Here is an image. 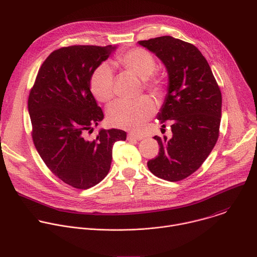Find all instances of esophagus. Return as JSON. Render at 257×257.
Wrapping results in <instances>:
<instances>
[{
	"label": "esophagus",
	"instance_id": "34e87169",
	"mask_svg": "<svg viewBox=\"0 0 257 257\" xmlns=\"http://www.w3.org/2000/svg\"><path fill=\"white\" fill-rule=\"evenodd\" d=\"M141 140L143 139V136L142 135H139V134H135V133H129L128 134V140Z\"/></svg>",
	"mask_w": 257,
	"mask_h": 257
}]
</instances>
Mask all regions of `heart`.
I'll return each mask as SVG.
<instances>
[{"mask_svg":"<svg viewBox=\"0 0 257 257\" xmlns=\"http://www.w3.org/2000/svg\"><path fill=\"white\" fill-rule=\"evenodd\" d=\"M115 63L131 74L142 79V86L157 98L167 94L165 76L156 71L154 55L143 48H134L117 56ZM114 75L107 65L98 66L90 78V90L94 97L104 103L114 98ZM156 111V105L149 96H141L134 101H117L109 106L107 120L109 124L128 130H138L148 122Z\"/></svg>","mask_w":257,"mask_h":257,"instance_id":"obj_1","label":"heart"}]
</instances>
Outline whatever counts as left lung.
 <instances>
[{"instance_id":"left-lung-1","label":"left lung","mask_w":257,"mask_h":257,"mask_svg":"<svg viewBox=\"0 0 257 257\" xmlns=\"http://www.w3.org/2000/svg\"><path fill=\"white\" fill-rule=\"evenodd\" d=\"M138 43L163 61L170 80L158 119L165 128L171 122L173 137H154L160 152L148 167L161 179L181 181L200 168L217 141L221 89L206 59L192 44L169 35Z\"/></svg>"}]
</instances>
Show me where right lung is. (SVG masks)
I'll return each instance as SVG.
<instances>
[{
	"label": "right lung",
	"instance_id": "1",
	"mask_svg": "<svg viewBox=\"0 0 257 257\" xmlns=\"http://www.w3.org/2000/svg\"><path fill=\"white\" fill-rule=\"evenodd\" d=\"M115 47L69 46L51 53L41 66L28 96L31 136L50 171L76 189L93 187L107 175L120 129L92 132L103 119L91 91L93 71Z\"/></svg>",
	"mask_w": 257,
	"mask_h": 257
}]
</instances>
